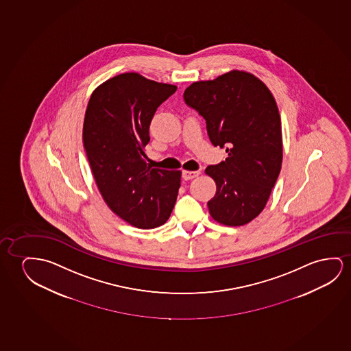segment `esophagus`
I'll return each mask as SVG.
<instances>
[{
  "label": "esophagus",
  "mask_w": 351,
  "mask_h": 351,
  "mask_svg": "<svg viewBox=\"0 0 351 351\" xmlns=\"http://www.w3.org/2000/svg\"><path fill=\"white\" fill-rule=\"evenodd\" d=\"M200 171H189V170H183L182 176L184 180H192V178H197Z\"/></svg>",
  "instance_id": "1"
}]
</instances>
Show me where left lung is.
Masks as SVG:
<instances>
[{"mask_svg": "<svg viewBox=\"0 0 351 351\" xmlns=\"http://www.w3.org/2000/svg\"><path fill=\"white\" fill-rule=\"evenodd\" d=\"M184 101L205 118L208 138L228 157L205 173L216 183L208 213L219 223L238 227L265 208L282 162V132L273 94L258 77L240 70L194 82Z\"/></svg>", "mask_w": 351, "mask_h": 351, "instance_id": "left-lung-1", "label": "left lung"}]
</instances>
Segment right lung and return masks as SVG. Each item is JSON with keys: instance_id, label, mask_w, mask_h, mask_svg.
<instances>
[{"instance_id": "right-lung-1", "label": "right lung", "mask_w": 351, "mask_h": 351, "mask_svg": "<svg viewBox=\"0 0 351 351\" xmlns=\"http://www.w3.org/2000/svg\"><path fill=\"white\" fill-rule=\"evenodd\" d=\"M176 89L125 72L97 86L86 106L82 137L97 189L107 206L136 228L165 223L176 203L182 173L145 160L154 112Z\"/></svg>"}]
</instances>
